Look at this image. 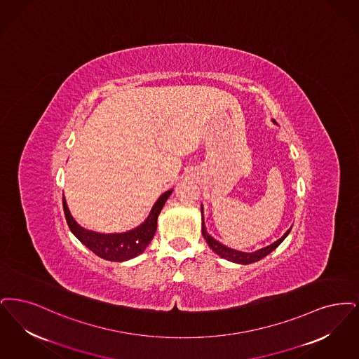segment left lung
<instances>
[{"instance_id":"obj_1","label":"left lung","mask_w":359,"mask_h":359,"mask_svg":"<svg viewBox=\"0 0 359 359\" xmlns=\"http://www.w3.org/2000/svg\"><path fill=\"white\" fill-rule=\"evenodd\" d=\"M201 212H203V208H201ZM290 232H291V228L284 233V236H283L281 238H279L278 241H275L273 244L265 247L263 250H256V252H252V253H245V252H240V250H231V248H228V247L219 244V241H216L212 236H209V234L206 233L203 217V238L206 240L208 245L210 247V250H213V252H216L222 259H226V260H229V262L238 263V264H250V263H255V262L262 260L266 255H269L272 250H276V248L280 245L281 241L288 236Z\"/></svg>"}]
</instances>
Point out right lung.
<instances>
[{"label":"right lung","instance_id":"obj_1","mask_svg":"<svg viewBox=\"0 0 359 359\" xmlns=\"http://www.w3.org/2000/svg\"><path fill=\"white\" fill-rule=\"evenodd\" d=\"M172 191L169 190L163 193L153 206L147 219L138 228L126 233L102 234L86 231L71 216L65 198H62V209L71 232L78 237L80 243H83L88 250H93L95 255L104 260L126 262L140 255L153 240L156 231L158 215L161 213Z\"/></svg>","mask_w":359,"mask_h":359}]
</instances>
